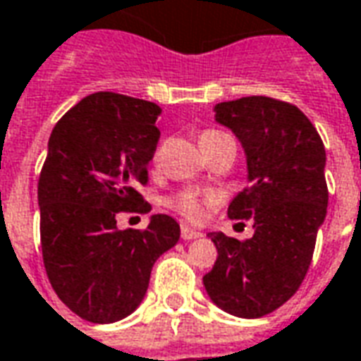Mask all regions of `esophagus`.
Wrapping results in <instances>:
<instances>
[{
    "label": "esophagus",
    "instance_id": "obj_1",
    "mask_svg": "<svg viewBox=\"0 0 361 361\" xmlns=\"http://www.w3.org/2000/svg\"><path fill=\"white\" fill-rule=\"evenodd\" d=\"M201 237V233L193 227H188V225H181V239L183 241H191V239H197Z\"/></svg>",
    "mask_w": 361,
    "mask_h": 361
}]
</instances>
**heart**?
I'll use <instances>...</instances> for the list:
<instances>
[{
  "label": "heart",
  "mask_w": 361,
  "mask_h": 361,
  "mask_svg": "<svg viewBox=\"0 0 361 361\" xmlns=\"http://www.w3.org/2000/svg\"><path fill=\"white\" fill-rule=\"evenodd\" d=\"M225 140H231L227 134L223 132H217V130H205L201 134L200 144L203 149H209L217 144H221ZM171 209H176L178 213H181L183 217H188L191 221H197L203 217L205 213V205L213 203V195L207 193V191H197V190H181L178 193H173L170 200Z\"/></svg>",
  "instance_id": "b5f03b06"
}]
</instances>
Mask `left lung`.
I'll list each match as a JSON object with an SVG mask.
<instances>
[{
	"mask_svg": "<svg viewBox=\"0 0 361 361\" xmlns=\"http://www.w3.org/2000/svg\"><path fill=\"white\" fill-rule=\"evenodd\" d=\"M215 120L239 138L249 171V188L227 215L252 221L255 235L237 241L209 233L217 261L203 284L225 312L261 318L283 306L308 273L328 207L326 149L302 110L276 98L219 102Z\"/></svg>",
	"mask_w": 361,
	"mask_h": 361,
	"instance_id": "8db88e82",
	"label": "left lung"
}]
</instances>
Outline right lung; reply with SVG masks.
<instances>
[{
	"mask_svg": "<svg viewBox=\"0 0 361 361\" xmlns=\"http://www.w3.org/2000/svg\"><path fill=\"white\" fill-rule=\"evenodd\" d=\"M154 102L116 92L82 98L55 124L39 176L41 251L49 283L82 320L110 324L132 314L158 257L180 239L170 215L146 229L116 227L120 212L148 213L136 185L160 140Z\"/></svg>",
	"mask_w": 361,
	"mask_h": 361,
	"instance_id": "right-lung-1",
	"label": "right lung"
}]
</instances>
